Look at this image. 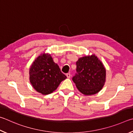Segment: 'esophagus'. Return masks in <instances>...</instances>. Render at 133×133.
I'll list each match as a JSON object with an SVG mask.
<instances>
[{
	"label": "esophagus",
	"instance_id": "34e87169",
	"mask_svg": "<svg viewBox=\"0 0 133 133\" xmlns=\"http://www.w3.org/2000/svg\"><path fill=\"white\" fill-rule=\"evenodd\" d=\"M66 76H67V78H69L71 77V74H70V73H67L66 74Z\"/></svg>",
	"mask_w": 133,
	"mask_h": 133
}]
</instances>
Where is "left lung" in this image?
Returning a JSON list of instances; mask_svg holds the SVG:
<instances>
[{
  "mask_svg": "<svg viewBox=\"0 0 133 133\" xmlns=\"http://www.w3.org/2000/svg\"><path fill=\"white\" fill-rule=\"evenodd\" d=\"M76 73L72 77L78 89L85 95H92L101 90L106 81V69L95 55L86 56L76 63Z\"/></svg>",
  "mask_w": 133,
  "mask_h": 133,
  "instance_id": "1",
  "label": "left lung"
}]
</instances>
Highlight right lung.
<instances>
[{
	"label": "right lung",
	"instance_id": "obj_1",
	"mask_svg": "<svg viewBox=\"0 0 133 133\" xmlns=\"http://www.w3.org/2000/svg\"><path fill=\"white\" fill-rule=\"evenodd\" d=\"M66 78L50 54H43L30 68V81L33 88L43 95L50 94Z\"/></svg>",
	"mask_w": 133,
	"mask_h": 133
}]
</instances>
